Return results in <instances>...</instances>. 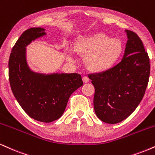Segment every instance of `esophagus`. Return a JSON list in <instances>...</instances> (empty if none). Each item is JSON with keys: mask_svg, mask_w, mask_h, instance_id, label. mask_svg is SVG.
<instances>
[{"mask_svg": "<svg viewBox=\"0 0 155 155\" xmlns=\"http://www.w3.org/2000/svg\"><path fill=\"white\" fill-rule=\"evenodd\" d=\"M82 80H83V81L84 82V83H88V82L89 81V79L87 77V76H84Z\"/></svg>", "mask_w": 155, "mask_h": 155, "instance_id": "esophagus-1", "label": "esophagus"}]
</instances>
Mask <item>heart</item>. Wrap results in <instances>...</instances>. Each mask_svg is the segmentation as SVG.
I'll return each mask as SVG.
<instances>
[{
	"mask_svg": "<svg viewBox=\"0 0 155 155\" xmlns=\"http://www.w3.org/2000/svg\"><path fill=\"white\" fill-rule=\"evenodd\" d=\"M74 50L77 54L88 56L87 67L92 71L100 73L111 69L118 63L124 52V45L119 38L97 33L80 38Z\"/></svg>",
	"mask_w": 155,
	"mask_h": 155,
	"instance_id": "obj_1",
	"label": "heart"
}]
</instances>
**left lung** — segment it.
<instances>
[{
  "mask_svg": "<svg viewBox=\"0 0 155 155\" xmlns=\"http://www.w3.org/2000/svg\"><path fill=\"white\" fill-rule=\"evenodd\" d=\"M126 32L128 41L122 60L109 71L89 76L95 88L96 114L108 124L121 122L136 109L150 78V58L142 40L133 31Z\"/></svg>",
  "mask_w": 155,
  "mask_h": 155,
  "instance_id": "left-lung-1",
  "label": "left lung"
}]
</instances>
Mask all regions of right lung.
<instances>
[{"instance_id": "obj_1", "label": "right lung", "mask_w": 155, "mask_h": 155, "mask_svg": "<svg viewBox=\"0 0 155 155\" xmlns=\"http://www.w3.org/2000/svg\"><path fill=\"white\" fill-rule=\"evenodd\" d=\"M44 29L31 28L21 34L13 47L8 61L10 85L25 113L35 120L51 122L65 111L72 93L83 85L79 74L44 75L34 73L25 61V46L45 35Z\"/></svg>"}]
</instances>
